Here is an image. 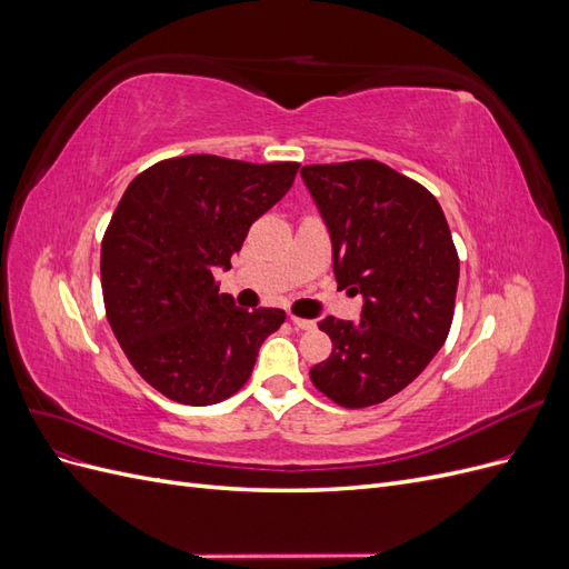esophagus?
<instances>
[{
	"mask_svg": "<svg viewBox=\"0 0 569 569\" xmlns=\"http://www.w3.org/2000/svg\"><path fill=\"white\" fill-rule=\"evenodd\" d=\"M289 320L297 327V330H316V320H306V318H297V316H289Z\"/></svg>",
	"mask_w": 569,
	"mask_h": 569,
	"instance_id": "1",
	"label": "esophagus"
}]
</instances>
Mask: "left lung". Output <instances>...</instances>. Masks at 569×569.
Masks as SVG:
<instances>
[{
	"label": "left lung",
	"instance_id": "obj_1",
	"mask_svg": "<svg viewBox=\"0 0 569 569\" xmlns=\"http://www.w3.org/2000/svg\"><path fill=\"white\" fill-rule=\"evenodd\" d=\"M301 178L330 232L339 287L363 297L353 320L325 318L332 353L313 385L343 408L406 389L451 330L460 261L439 201L380 161L303 166Z\"/></svg>",
	"mask_w": 569,
	"mask_h": 569
}]
</instances>
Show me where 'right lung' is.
Returning a JSON list of instances; mask_svg holds the SVG:
<instances>
[{
	"label": "right lung",
	"mask_w": 569,
	"mask_h": 569,
	"mask_svg": "<svg viewBox=\"0 0 569 569\" xmlns=\"http://www.w3.org/2000/svg\"><path fill=\"white\" fill-rule=\"evenodd\" d=\"M297 170L192 153L128 184L101 242L107 318L132 368L170 401H226L284 322L280 308L234 306L213 272L232 268L251 222L287 194Z\"/></svg>",
	"instance_id": "1"
}]
</instances>
